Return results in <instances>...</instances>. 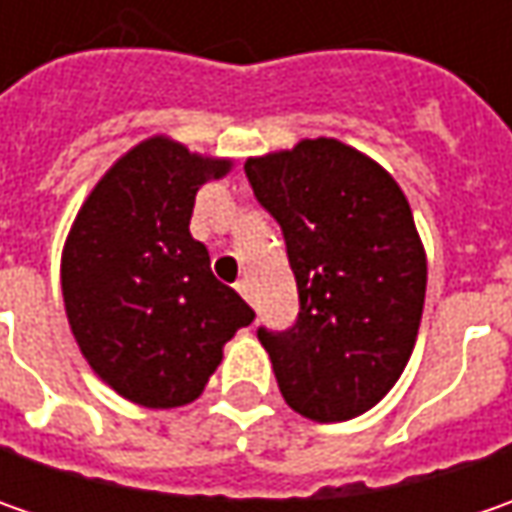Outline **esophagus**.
Here are the masks:
<instances>
[{"label":"esophagus","instance_id":"34e87169","mask_svg":"<svg viewBox=\"0 0 512 512\" xmlns=\"http://www.w3.org/2000/svg\"><path fill=\"white\" fill-rule=\"evenodd\" d=\"M236 290H239V293L245 296L247 302L253 305V285H250V279H239V282H236Z\"/></svg>","mask_w":512,"mask_h":512}]
</instances>
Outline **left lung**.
Wrapping results in <instances>:
<instances>
[{
	"label": "left lung",
	"mask_w": 512,
	"mask_h": 512,
	"mask_svg": "<svg viewBox=\"0 0 512 512\" xmlns=\"http://www.w3.org/2000/svg\"><path fill=\"white\" fill-rule=\"evenodd\" d=\"M285 233L296 325L259 327L285 402L313 422L362 416L399 382L422 322L427 259L396 179L339 139L245 162Z\"/></svg>",
	"instance_id": "8db88e82"
}]
</instances>
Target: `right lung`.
<instances>
[{"label":"right lung","mask_w":512,"mask_h":512,"mask_svg":"<svg viewBox=\"0 0 512 512\" xmlns=\"http://www.w3.org/2000/svg\"><path fill=\"white\" fill-rule=\"evenodd\" d=\"M230 168L150 136L76 213L62 250L70 330L93 373L128 402L168 410L199 399L225 342L256 316L190 236L196 190Z\"/></svg>","instance_id":"add662e5"}]
</instances>
